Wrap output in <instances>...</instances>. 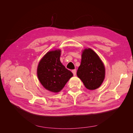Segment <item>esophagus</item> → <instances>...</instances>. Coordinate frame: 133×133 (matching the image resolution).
Instances as JSON below:
<instances>
[{
	"instance_id": "34e87169",
	"label": "esophagus",
	"mask_w": 133,
	"mask_h": 133,
	"mask_svg": "<svg viewBox=\"0 0 133 133\" xmlns=\"http://www.w3.org/2000/svg\"><path fill=\"white\" fill-rule=\"evenodd\" d=\"M72 73H73V75L75 76V75H76V69L72 70Z\"/></svg>"
}]
</instances>
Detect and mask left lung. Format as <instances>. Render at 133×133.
I'll return each mask as SVG.
<instances>
[{
  "label": "left lung",
  "instance_id": "left-lung-1",
  "mask_svg": "<svg viewBox=\"0 0 133 133\" xmlns=\"http://www.w3.org/2000/svg\"><path fill=\"white\" fill-rule=\"evenodd\" d=\"M76 74L88 89H97L103 82L105 67L99 56L90 48L83 51Z\"/></svg>",
  "mask_w": 133,
  "mask_h": 133
}]
</instances>
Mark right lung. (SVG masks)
Returning <instances> with one entry per match:
<instances>
[{
    "mask_svg": "<svg viewBox=\"0 0 133 133\" xmlns=\"http://www.w3.org/2000/svg\"><path fill=\"white\" fill-rule=\"evenodd\" d=\"M61 51H50L44 56L38 66L37 75L40 82L46 89L58 92L73 76L60 61Z\"/></svg>",
    "mask_w": 133,
    "mask_h": 133,
    "instance_id": "obj_1",
    "label": "right lung"
}]
</instances>
